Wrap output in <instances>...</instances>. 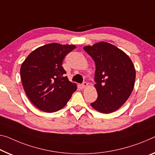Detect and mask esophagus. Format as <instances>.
I'll return each mask as SVG.
<instances>
[{"label": "esophagus", "mask_w": 155, "mask_h": 155, "mask_svg": "<svg viewBox=\"0 0 155 155\" xmlns=\"http://www.w3.org/2000/svg\"><path fill=\"white\" fill-rule=\"evenodd\" d=\"M81 86H82V88H86V87H88V83L86 82H84L82 84H81Z\"/></svg>", "instance_id": "esophagus-1"}]
</instances>
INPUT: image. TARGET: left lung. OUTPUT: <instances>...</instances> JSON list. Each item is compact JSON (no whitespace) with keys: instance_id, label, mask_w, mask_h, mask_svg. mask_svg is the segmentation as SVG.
Returning <instances> with one entry per match:
<instances>
[{"instance_id":"1","label":"left lung","mask_w":155,"mask_h":155,"mask_svg":"<svg viewBox=\"0 0 155 155\" xmlns=\"http://www.w3.org/2000/svg\"><path fill=\"white\" fill-rule=\"evenodd\" d=\"M96 64L94 80L97 93L92 107L109 114L120 107L134 89L136 71L130 58L114 45L101 41L84 47Z\"/></svg>"}]
</instances>
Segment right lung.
Segmentation results:
<instances>
[{
    "label": "right lung",
    "instance_id": "1",
    "mask_svg": "<svg viewBox=\"0 0 155 155\" xmlns=\"http://www.w3.org/2000/svg\"><path fill=\"white\" fill-rule=\"evenodd\" d=\"M74 45L56 43L37 48L21 66V78L25 92L35 107L53 113L63 108L77 87L64 75L62 62Z\"/></svg>",
    "mask_w": 155,
    "mask_h": 155
}]
</instances>
